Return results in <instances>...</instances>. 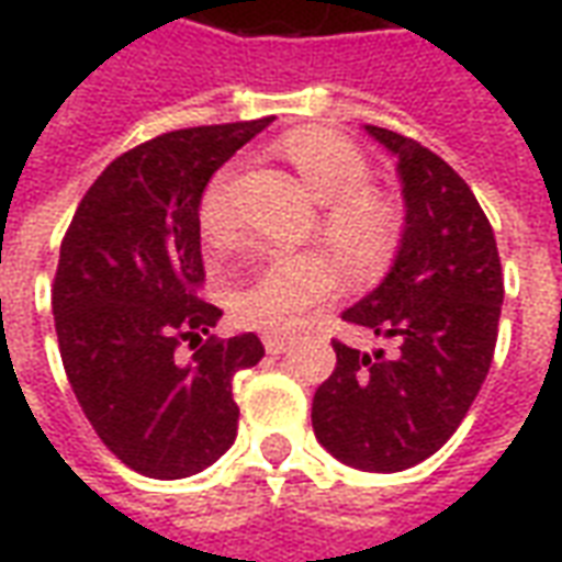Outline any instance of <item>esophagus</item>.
Wrapping results in <instances>:
<instances>
[{"mask_svg":"<svg viewBox=\"0 0 562 562\" xmlns=\"http://www.w3.org/2000/svg\"><path fill=\"white\" fill-rule=\"evenodd\" d=\"M265 349H268L270 355H282L292 349V340H289V337H265Z\"/></svg>","mask_w":562,"mask_h":562,"instance_id":"esophagus-1","label":"esophagus"}]
</instances>
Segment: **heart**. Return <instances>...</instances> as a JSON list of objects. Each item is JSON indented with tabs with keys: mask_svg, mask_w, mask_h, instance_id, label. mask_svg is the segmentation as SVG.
<instances>
[{
	"mask_svg": "<svg viewBox=\"0 0 562 562\" xmlns=\"http://www.w3.org/2000/svg\"><path fill=\"white\" fill-rule=\"evenodd\" d=\"M285 156L292 161L306 192L325 207V237L337 246L349 265L373 270L385 265L397 246V213L367 189L370 168L361 149L337 132L313 128L285 140ZM232 171L216 173L198 204V225L213 246L234 237L228 210ZM340 273L328 256L301 252L265 261L256 277L232 294L234 316L246 328L265 334H289L301 325L310 306L337 292Z\"/></svg>",
	"mask_w": 562,
	"mask_h": 562,
	"instance_id": "1",
	"label": "heart"
}]
</instances>
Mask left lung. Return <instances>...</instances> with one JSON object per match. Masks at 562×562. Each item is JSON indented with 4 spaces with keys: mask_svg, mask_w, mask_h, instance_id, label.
Here are the masks:
<instances>
[{
    "mask_svg": "<svg viewBox=\"0 0 562 562\" xmlns=\"http://www.w3.org/2000/svg\"><path fill=\"white\" fill-rule=\"evenodd\" d=\"M364 132L397 159L406 216L389 273L342 318L391 352L334 342L337 367L313 397V430L346 467L401 472L446 446L470 413L494 361L503 270L463 177L418 140Z\"/></svg>",
    "mask_w": 562,
    "mask_h": 562,
    "instance_id": "1",
    "label": "left lung"
}]
</instances>
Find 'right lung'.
I'll return each instance as SVG.
<instances>
[{"mask_svg":"<svg viewBox=\"0 0 562 562\" xmlns=\"http://www.w3.org/2000/svg\"><path fill=\"white\" fill-rule=\"evenodd\" d=\"M270 123L180 128L128 149L90 186L59 246L54 322L71 391L104 446L149 479L207 470L237 436L232 379L265 346L256 334L210 337L222 310L198 297V204ZM183 341L196 349L189 359Z\"/></svg>","mask_w":562,"mask_h":562,"instance_id":"right-lung-1","label":"right lung"}]
</instances>
